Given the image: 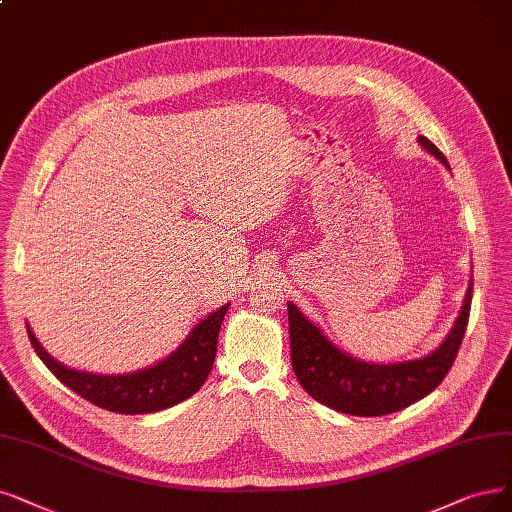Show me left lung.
Instances as JSON below:
<instances>
[{"label":"left lung","instance_id":"left-lung-1","mask_svg":"<svg viewBox=\"0 0 512 512\" xmlns=\"http://www.w3.org/2000/svg\"><path fill=\"white\" fill-rule=\"evenodd\" d=\"M420 145L449 168L447 158L439 147L426 137H418ZM472 301V282L464 297L460 316L453 323L445 342L424 358L415 361L373 365L339 350L312 320L289 301V337L291 363L297 382L312 396L339 413L388 415L418 403L437 388L449 373L466 333Z\"/></svg>","mask_w":512,"mask_h":512}]
</instances>
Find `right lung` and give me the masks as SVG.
Masks as SVG:
<instances>
[{
	"label": "right lung",
	"mask_w": 512,
	"mask_h": 512,
	"mask_svg": "<svg viewBox=\"0 0 512 512\" xmlns=\"http://www.w3.org/2000/svg\"><path fill=\"white\" fill-rule=\"evenodd\" d=\"M227 306H221L185 337V342L164 361L126 375H97L75 371L61 365L37 342L27 325V333L35 354L67 388L82 399L116 413H154L173 407L196 394L213 369L217 354V337Z\"/></svg>",
	"instance_id": "right-lung-1"
}]
</instances>
